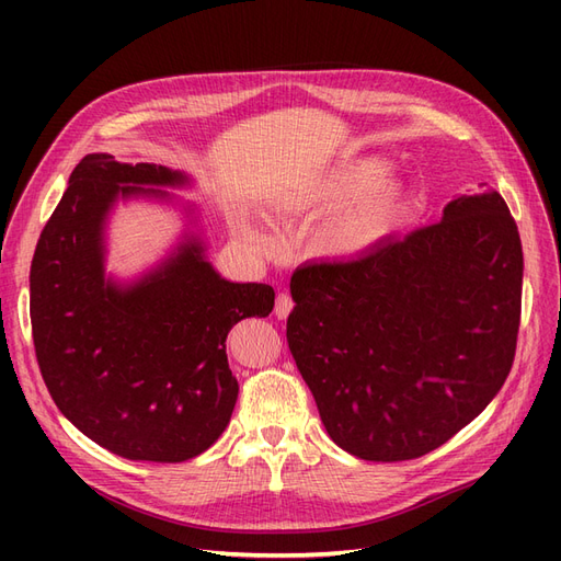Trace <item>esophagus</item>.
<instances>
[{"label":"esophagus","instance_id":"esophagus-1","mask_svg":"<svg viewBox=\"0 0 561 561\" xmlns=\"http://www.w3.org/2000/svg\"><path fill=\"white\" fill-rule=\"evenodd\" d=\"M276 313H278V318H280V316H283V309L278 307V309H276Z\"/></svg>","mask_w":561,"mask_h":561}]
</instances>
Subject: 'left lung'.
<instances>
[{
  "mask_svg": "<svg viewBox=\"0 0 561 561\" xmlns=\"http://www.w3.org/2000/svg\"><path fill=\"white\" fill-rule=\"evenodd\" d=\"M186 182L161 163L83 157L32 257V342L48 393L83 435L130 461L180 463L217 443L239 398L227 334L274 309V287L225 280L198 239L135 283L105 276L114 203L165 198Z\"/></svg>",
  "mask_w": 561,
  "mask_h": 561,
  "instance_id": "1",
  "label": "left lung"
}]
</instances>
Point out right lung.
<instances>
[{
	"mask_svg": "<svg viewBox=\"0 0 561 561\" xmlns=\"http://www.w3.org/2000/svg\"><path fill=\"white\" fill-rule=\"evenodd\" d=\"M522 243L499 192L293 276L287 346L334 443L365 461L443 447L499 393L522 316Z\"/></svg>",
	"mask_w": 561,
	"mask_h": 561,
	"instance_id": "1",
	"label": "right lung"
}]
</instances>
